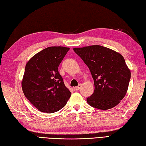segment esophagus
Wrapping results in <instances>:
<instances>
[{
	"label": "esophagus",
	"instance_id": "34e87169",
	"mask_svg": "<svg viewBox=\"0 0 146 146\" xmlns=\"http://www.w3.org/2000/svg\"><path fill=\"white\" fill-rule=\"evenodd\" d=\"M82 85V84H79V85H78V86H76V87H74V90H76V91H78V90H80V88H81Z\"/></svg>",
	"mask_w": 146,
	"mask_h": 146
}]
</instances>
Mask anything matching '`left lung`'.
<instances>
[{
  "mask_svg": "<svg viewBox=\"0 0 146 146\" xmlns=\"http://www.w3.org/2000/svg\"><path fill=\"white\" fill-rule=\"evenodd\" d=\"M90 71L94 94L86 98L92 107L100 110L115 107L127 92L131 71L119 52L100 45L74 48Z\"/></svg>",
  "mask_w": 146,
  "mask_h": 146,
  "instance_id": "1",
  "label": "left lung"
}]
</instances>
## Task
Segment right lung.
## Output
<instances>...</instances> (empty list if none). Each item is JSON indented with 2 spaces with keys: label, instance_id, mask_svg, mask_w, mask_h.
I'll use <instances>...</instances> for the list:
<instances>
[{
  "label": "right lung",
  "instance_id": "1",
  "mask_svg": "<svg viewBox=\"0 0 146 146\" xmlns=\"http://www.w3.org/2000/svg\"><path fill=\"white\" fill-rule=\"evenodd\" d=\"M69 49L63 46H51L27 61L22 89L25 97L40 111L50 113L60 110L71 97L58 70Z\"/></svg>",
  "mask_w": 146,
  "mask_h": 146
}]
</instances>
